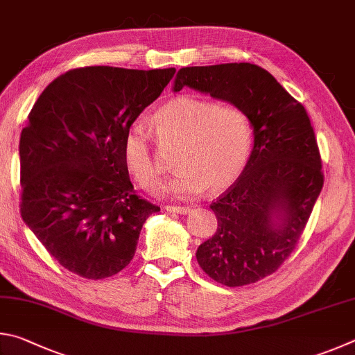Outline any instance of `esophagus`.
<instances>
[{
	"mask_svg": "<svg viewBox=\"0 0 355 355\" xmlns=\"http://www.w3.org/2000/svg\"><path fill=\"white\" fill-rule=\"evenodd\" d=\"M165 210L170 214H179V215H187L191 212L190 207H179V206H166Z\"/></svg>",
	"mask_w": 355,
	"mask_h": 355,
	"instance_id": "1",
	"label": "esophagus"
}]
</instances>
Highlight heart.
I'll return each instance as SVG.
<instances>
[{
  "instance_id": "heart-1",
  "label": "heart",
  "mask_w": 355,
  "mask_h": 355,
  "mask_svg": "<svg viewBox=\"0 0 355 355\" xmlns=\"http://www.w3.org/2000/svg\"><path fill=\"white\" fill-rule=\"evenodd\" d=\"M162 146L178 145L174 165L179 170L164 189L173 196L220 191L237 181L250 160L252 129L250 118L234 104L181 95L170 99L153 116ZM124 165L141 189L159 185L160 168L151 135L140 123L126 129L121 143Z\"/></svg>"
}]
</instances>
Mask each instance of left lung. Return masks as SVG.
<instances>
[{"label": "left lung", "instance_id": "8db88e82", "mask_svg": "<svg viewBox=\"0 0 355 355\" xmlns=\"http://www.w3.org/2000/svg\"><path fill=\"white\" fill-rule=\"evenodd\" d=\"M184 87L237 105L250 118V160L210 206L218 227L196 260L227 287L257 282L293 252L324 184L310 118L272 74L248 62L181 68L173 90Z\"/></svg>", "mask_w": 355, "mask_h": 355}]
</instances>
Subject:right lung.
Listing matches in <instances>:
<instances>
[{"mask_svg": "<svg viewBox=\"0 0 355 355\" xmlns=\"http://www.w3.org/2000/svg\"><path fill=\"white\" fill-rule=\"evenodd\" d=\"M176 70L85 67L54 79L20 137L21 218L74 275L110 277L132 260L149 215L124 165L126 129Z\"/></svg>", "mask_w": 355, "mask_h": 355, "instance_id": "1", "label": "right lung"}]
</instances>
